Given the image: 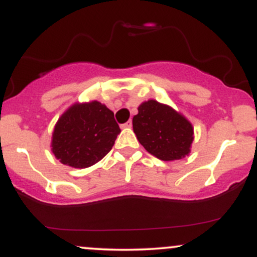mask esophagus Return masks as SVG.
<instances>
[{
    "label": "esophagus",
    "instance_id": "esophagus-1",
    "mask_svg": "<svg viewBox=\"0 0 257 257\" xmlns=\"http://www.w3.org/2000/svg\"><path fill=\"white\" fill-rule=\"evenodd\" d=\"M132 125H133L132 120H128V122H125L124 124H122L123 128H132Z\"/></svg>",
    "mask_w": 257,
    "mask_h": 257
}]
</instances>
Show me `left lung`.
Masks as SVG:
<instances>
[{"mask_svg": "<svg viewBox=\"0 0 257 257\" xmlns=\"http://www.w3.org/2000/svg\"><path fill=\"white\" fill-rule=\"evenodd\" d=\"M133 129L139 143L162 161L182 159L193 141L192 124L169 106L149 100L139 106Z\"/></svg>", "mask_w": 257, "mask_h": 257, "instance_id": "8db88e82", "label": "left lung"}]
</instances>
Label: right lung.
I'll return each instance as SVG.
<instances>
[{
	"label": "right lung",
	"mask_w": 257,
	"mask_h": 257,
	"mask_svg": "<svg viewBox=\"0 0 257 257\" xmlns=\"http://www.w3.org/2000/svg\"><path fill=\"white\" fill-rule=\"evenodd\" d=\"M119 133L113 112L101 102L76 104L59 118L52 151L63 164L88 168L111 151Z\"/></svg>",
	"instance_id": "add662e5"
}]
</instances>
